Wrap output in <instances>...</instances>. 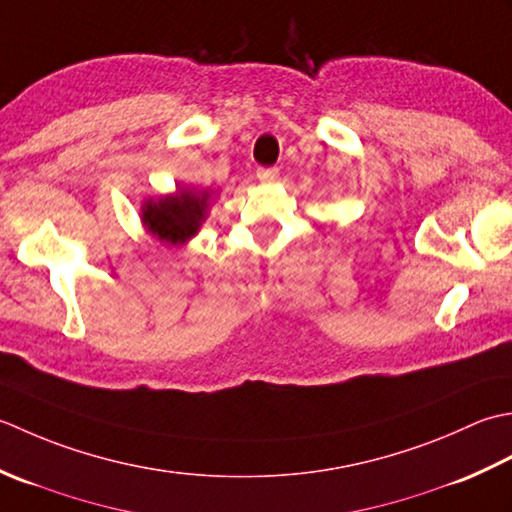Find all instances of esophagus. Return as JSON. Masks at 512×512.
I'll list each match as a JSON object with an SVG mask.
<instances>
[{
    "label": "esophagus",
    "instance_id": "34e87169",
    "mask_svg": "<svg viewBox=\"0 0 512 512\" xmlns=\"http://www.w3.org/2000/svg\"><path fill=\"white\" fill-rule=\"evenodd\" d=\"M256 179L260 183H274L278 179V170L276 168H258Z\"/></svg>",
    "mask_w": 512,
    "mask_h": 512
}]
</instances>
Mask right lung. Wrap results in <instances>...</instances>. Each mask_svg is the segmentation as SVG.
<instances>
[{
  "instance_id": "right-lung-1",
  "label": "right lung",
  "mask_w": 512,
  "mask_h": 512,
  "mask_svg": "<svg viewBox=\"0 0 512 512\" xmlns=\"http://www.w3.org/2000/svg\"><path fill=\"white\" fill-rule=\"evenodd\" d=\"M207 201H210L207 190L196 192L190 187H179L176 194L145 201L141 207V221L159 241L183 245L201 229L207 216Z\"/></svg>"
}]
</instances>
